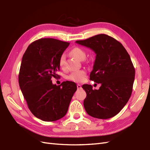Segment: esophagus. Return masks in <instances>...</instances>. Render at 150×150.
Wrapping results in <instances>:
<instances>
[{
	"label": "esophagus",
	"instance_id": "1",
	"mask_svg": "<svg viewBox=\"0 0 150 150\" xmlns=\"http://www.w3.org/2000/svg\"><path fill=\"white\" fill-rule=\"evenodd\" d=\"M77 88H78V89H81V85L79 84H77Z\"/></svg>",
	"mask_w": 150,
	"mask_h": 150
}]
</instances>
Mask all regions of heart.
<instances>
[{
  "label": "heart",
  "instance_id": "heart-1",
  "mask_svg": "<svg viewBox=\"0 0 150 150\" xmlns=\"http://www.w3.org/2000/svg\"><path fill=\"white\" fill-rule=\"evenodd\" d=\"M71 54L73 55L74 57L77 58L80 60H83L86 58V52L82 48L79 47H74L72 48L71 51ZM65 60L66 55L64 54L60 55L59 60V65L60 68L64 69L65 67ZM86 78V72L84 70H79L72 72L67 76V79L72 81L80 83L83 82Z\"/></svg>",
  "mask_w": 150,
  "mask_h": 150
}]
</instances>
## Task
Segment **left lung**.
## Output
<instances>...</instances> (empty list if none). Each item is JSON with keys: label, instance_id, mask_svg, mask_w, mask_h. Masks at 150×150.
Instances as JSON below:
<instances>
[{"label": "left lung", "instance_id": "left-lung-1", "mask_svg": "<svg viewBox=\"0 0 150 150\" xmlns=\"http://www.w3.org/2000/svg\"><path fill=\"white\" fill-rule=\"evenodd\" d=\"M76 42L95 52L90 79L102 84L99 90H93L90 84L82 86L86 93L85 110L95 118H111L122 110L132 93L135 69L130 56L119 41L105 34Z\"/></svg>", "mask_w": 150, "mask_h": 150}]
</instances>
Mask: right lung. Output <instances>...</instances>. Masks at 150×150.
<instances>
[{
	"label": "right lung",
	"instance_id": "right-lung-1",
	"mask_svg": "<svg viewBox=\"0 0 150 150\" xmlns=\"http://www.w3.org/2000/svg\"><path fill=\"white\" fill-rule=\"evenodd\" d=\"M69 43L54 38L32 42L24 54L18 76L19 84L28 107L36 117L46 122L62 118L77 90L66 81L57 86L51 79L59 76V60Z\"/></svg>",
	"mask_w": 150,
	"mask_h": 150
}]
</instances>
